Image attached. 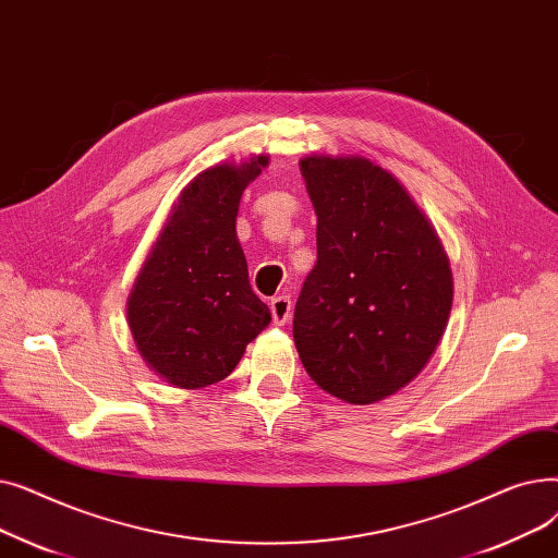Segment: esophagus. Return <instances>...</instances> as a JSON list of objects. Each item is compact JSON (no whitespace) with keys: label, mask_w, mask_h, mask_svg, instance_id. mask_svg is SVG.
I'll return each mask as SVG.
<instances>
[{"label":"esophagus","mask_w":558,"mask_h":558,"mask_svg":"<svg viewBox=\"0 0 558 558\" xmlns=\"http://www.w3.org/2000/svg\"><path fill=\"white\" fill-rule=\"evenodd\" d=\"M271 316H274V324L276 326H284L289 316H291V299L289 296H276L271 301Z\"/></svg>","instance_id":"1"}]
</instances>
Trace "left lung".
I'll return each mask as SVG.
<instances>
[{
	"instance_id": "8db88e82",
	"label": "left lung",
	"mask_w": 558,
	"mask_h": 558,
	"mask_svg": "<svg viewBox=\"0 0 558 558\" xmlns=\"http://www.w3.org/2000/svg\"><path fill=\"white\" fill-rule=\"evenodd\" d=\"M299 165L316 213V264L294 312L299 357L330 396L371 404L432 360L452 310L450 259L385 167L324 154Z\"/></svg>"
}]
</instances>
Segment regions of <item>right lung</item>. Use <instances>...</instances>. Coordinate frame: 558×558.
Listing matches in <instances>:
<instances>
[{"mask_svg":"<svg viewBox=\"0 0 558 558\" xmlns=\"http://www.w3.org/2000/svg\"><path fill=\"white\" fill-rule=\"evenodd\" d=\"M269 165L259 154L203 169L144 259L126 316L137 353L175 389L221 383L246 345L271 324L251 289L238 240V210L248 183Z\"/></svg>","mask_w":558,"mask_h":558,"instance_id":"right-lung-1","label":"right lung"}]
</instances>
